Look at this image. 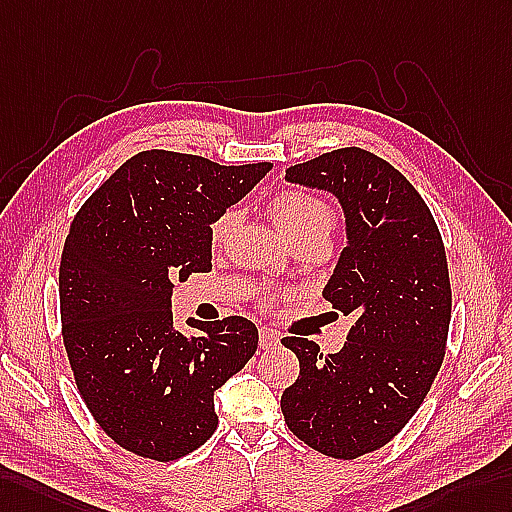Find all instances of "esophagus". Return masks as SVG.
I'll list each match as a JSON object with an SVG mask.
<instances>
[{
  "label": "esophagus",
  "instance_id": "esophagus-1",
  "mask_svg": "<svg viewBox=\"0 0 512 512\" xmlns=\"http://www.w3.org/2000/svg\"><path fill=\"white\" fill-rule=\"evenodd\" d=\"M258 343H260V347H263V350H271V347H276L280 343V334L276 330L260 328Z\"/></svg>",
  "mask_w": 512,
  "mask_h": 512
}]
</instances>
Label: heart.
Listing matches in <instances>:
<instances>
[{"mask_svg":"<svg viewBox=\"0 0 512 512\" xmlns=\"http://www.w3.org/2000/svg\"><path fill=\"white\" fill-rule=\"evenodd\" d=\"M271 219L286 241L302 236H328L334 226L332 208L321 197L306 191H282L269 204ZM236 223L234 210H226L210 226V245L221 247Z\"/></svg>","mask_w":512,"mask_h":512,"instance_id":"obj_1","label":"heart"}]
</instances>
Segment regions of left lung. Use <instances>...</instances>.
I'll list each match as a JSON object with an SVG mask.
<instances>
[{
    "label": "left lung",
    "instance_id": "8db88e82",
    "mask_svg": "<svg viewBox=\"0 0 512 512\" xmlns=\"http://www.w3.org/2000/svg\"><path fill=\"white\" fill-rule=\"evenodd\" d=\"M284 180L339 199L345 247L323 297L356 321L328 356L286 336L299 378L280 406L299 441L352 460L406 426L441 369L452 315L445 249L415 186L365 149H334L289 167Z\"/></svg>",
    "mask_w": 512,
    "mask_h": 512
}]
</instances>
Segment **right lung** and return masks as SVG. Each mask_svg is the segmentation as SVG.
Returning a JSON list of instances; mask_svg holds the SVG:
<instances>
[{
	"label": "right lung",
	"instance_id": "obj_1",
	"mask_svg": "<svg viewBox=\"0 0 512 512\" xmlns=\"http://www.w3.org/2000/svg\"><path fill=\"white\" fill-rule=\"evenodd\" d=\"M149 149L86 199L60 260L62 336L78 391L117 445L182 458L217 430L215 393L258 347L245 317L173 326V282L213 269L210 223L271 171Z\"/></svg>",
	"mask_w": 512,
	"mask_h": 512
}]
</instances>
